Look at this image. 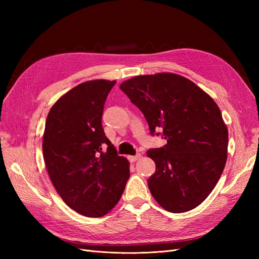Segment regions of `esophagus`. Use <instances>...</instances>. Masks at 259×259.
Masks as SVG:
<instances>
[{
	"label": "esophagus",
	"mask_w": 259,
	"mask_h": 259,
	"mask_svg": "<svg viewBox=\"0 0 259 259\" xmlns=\"http://www.w3.org/2000/svg\"><path fill=\"white\" fill-rule=\"evenodd\" d=\"M139 158H140V154H136V155H128V160H130V162H132V163L136 162Z\"/></svg>",
	"instance_id": "esophagus-1"
}]
</instances>
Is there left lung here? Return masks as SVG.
Here are the masks:
<instances>
[{
	"label": "left lung",
	"mask_w": 259,
	"mask_h": 259,
	"mask_svg": "<svg viewBox=\"0 0 259 259\" xmlns=\"http://www.w3.org/2000/svg\"><path fill=\"white\" fill-rule=\"evenodd\" d=\"M120 89L144 113L151 134L162 130L167 142L147 151L155 163L148 179L152 197L170 213L197 207L226 165L228 128L221 109L197 84L170 72L137 75Z\"/></svg>",
	"instance_id": "8db88e82"
}]
</instances>
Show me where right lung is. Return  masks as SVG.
<instances>
[{
	"mask_svg": "<svg viewBox=\"0 0 259 259\" xmlns=\"http://www.w3.org/2000/svg\"><path fill=\"white\" fill-rule=\"evenodd\" d=\"M115 83L79 84L53 105L45 123L42 147L50 178L66 204L86 217L109 213L130 178V162L117 155L101 125L105 101Z\"/></svg>",
	"mask_w": 259,
	"mask_h": 259,
	"instance_id": "add662e5",
	"label": "right lung"
}]
</instances>
